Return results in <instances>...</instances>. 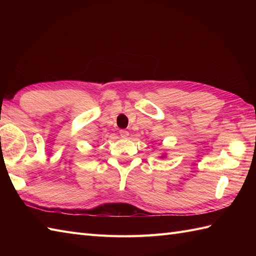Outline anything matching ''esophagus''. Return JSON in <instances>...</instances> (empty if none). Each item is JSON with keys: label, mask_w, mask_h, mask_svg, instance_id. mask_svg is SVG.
Here are the masks:
<instances>
[{"label": "esophagus", "mask_w": 256, "mask_h": 256, "mask_svg": "<svg viewBox=\"0 0 256 256\" xmlns=\"http://www.w3.org/2000/svg\"><path fill=\"white\" fill-rule=\"evenodd\" d=\"M120 135H121V138H126L128 136V132L126 130H120Z\"/></svg>", "instance_id": "obj_1"}]
</instances>
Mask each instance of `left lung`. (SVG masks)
<instances>
[{
    "instance_id": "8db88e82",
    "label": "left lung",
    "mask_w": 256,
    "mask_h": 256,
    "mask_svg": "<svg viewBox=\"0 0 256 256\" xmlns=\"http://www.w3.org/2000/svg\"><path fill=\"white\" fill-rule=\"evenodd\" d=\"M162 157H164V156H162Z\"/></svg>"
}]
</instances>
